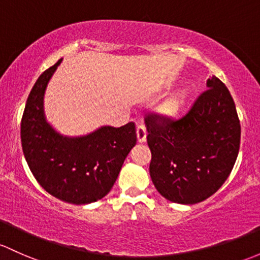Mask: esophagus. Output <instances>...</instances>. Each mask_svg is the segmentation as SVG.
I'll return each instance as SVG.
<instances>
[{
  "mask_svg": "<svg viewBox=\"0 0 260 260\" xmlns=\"http://www.w3.org/2000/svg\"><path fill=\"white\" fill-rule=\"evenodd\" d=\"M147 138V131L143 124H139L137 127V141L139 143H144Z\"/></svg>",
  "mask_w": 260,
  "mask_h": 260,
  "instance_id": "obj_1",
  "label": "esophagus"
}]
</instances>
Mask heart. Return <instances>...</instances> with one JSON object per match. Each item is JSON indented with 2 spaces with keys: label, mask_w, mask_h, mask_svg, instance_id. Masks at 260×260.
I'll use <instances>...</instances> for the list:
<instances>
[{
  "label": "heart",
  "mask_w": 260,
  "mask_h": 260,
  "mask_svg": "<svg viewBox=\"0 0 260 260\" xmlns=\"http://www.w3.org/2000/svg\"><path fill=\"white\" fill-rule=\"evenodd\" d=\"M185 100V91H178L177 93L172 94L163 102L160 106V113L165 116H174L183 106Z\"/></svg>",
  "instance_id": "obj_1"
}]
</instances>
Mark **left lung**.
<instances>
[{
    "instance_id": "1",
    "label": "left lung",
    "mask_w": 260,
    "mask_h": 260,
    "mask_svg": "<svg viewBox=\"0 0 260 260\" xmlns=\"http://www.w3.org/2000/svg\"><path fill=\"white\" fill-rule=\"evenodd\" d=\"M207 88L178 121L146 118L152 182L174 203L196 204L214 194L238 157L240 123L233 98L215 76Z\"/></svg>"
}]
</instances>
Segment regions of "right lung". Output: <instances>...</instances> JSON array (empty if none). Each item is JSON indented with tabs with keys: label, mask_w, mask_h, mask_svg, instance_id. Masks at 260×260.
Here are the masks:
<instances>
[{
	"label": "right lung",
	"mask_w": 260,
	"mask_h": 260,
	"mask_svg": "<svg viewBox=\"0 0 260 260\" xmlns=\"http://www.w3.org/2000/svg\"><path fill=\"white\" fill-rule=\"evenodd\" d=\"M62 58L38 77L21 121L24 158L41 187L59 201L88 204L107 196L136 146L135 123L102 125L84 136H63L47 122L43 98Z\"/></svg>",
	"instance_id": "add662e5"
}]
</instances>
